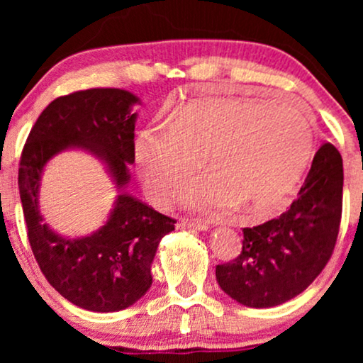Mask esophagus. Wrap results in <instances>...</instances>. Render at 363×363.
<instances>
[{
	"label": "esophagus",
	"mask_w": 363,
	"mask_h": 363,
	"mask_svg": "<svg viewBox=\"0 0 363 363\" xmlns=\"http://www.w3.org/2000/svg\"><path fill=\"white\" fill-rule=\"evenodd\" d=\"M177 228H180V230H198V231H205L208 230V225L203 221H195V220H185V218H182L180 221L177 223Z\"/></svg>",
	"instance_id": "34e87169"
}]
</instances>
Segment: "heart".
Instances as JSON below:
<instances>
[{
  "label": "heart",
  "mask_w": 363,
  "mask_h": 363,
  "mask_svg": "<svg viewBox=\"0 0 363 363\" xmlns=\"http://www.w3.org/2000/svg\"><path fill=\"white\" fill-rule=\"evenodd\" d=\"M312 137L311 118L297 104L203 99L143 128L135 157L148 196L167 203L203 155L208 172L190 182L183 203L210 215L240 206L257 220L286 201L311 155Z\"/></svg>",
  "instance_id": "obj_1"
}]
</instances>
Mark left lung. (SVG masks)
Segmentation results:
<instances>
[{"label": "left lung", "mask_w": 363, "mask_h": 363, "mask_svg": "<svg viewBox=\"0 0 363 363\" xmlns=\"http://www.w3.org/2000/svg\"><path fill=\"white\" fill-rule=\"evenodd\" d=\"M344 167L332 143L315 152L304 185L279 218L242 230L240 256L216 266V281L246 307H274L320 274L339 236Z\"/></svg>", "instance_id": "left-lung-1"}]
</instances>
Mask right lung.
Segmentation results:
<instances>
[{
  "label": "right lung",
  "instance_id": "add662e5",
  "mask_svg": "<svg viewBox=\"0 0 363 363\" xmlns=\"http://www.w3.org/2000/svg\"><path fill=\"white\" fill-rule=\"evenodd\" d=\"M138 99L122 89H87L54 99L29 132L19 160L18 186L28 240L49 284L74 306L92 312L127 309L152 286L158 242L177 220L121 191L106 225L69 240L49 230L39 213L44 165L66 148H82L106 163L117 188L135 162Z\"/></svg>",
  "mask_w": 363,
  "mask_h": 363
}]
</instances>
